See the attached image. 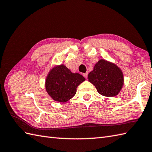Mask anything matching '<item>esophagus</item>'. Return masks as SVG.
Segmentation results:
<instances>
[{"label":"esophagus","mask_w":152,"mask_h":152,"mask_svg":"<svg viewBox=\"0 0 152 152\" xmlns=\"http://www.w3.org/2000/svg\"><path fill=\"white\" fill-rule=\"evenodd\" d=\"M83 76H84V77H85L86 79H87V77H88V73H83Z\"/></svg>","instance_id":"esophagus-1"}]
</instances>
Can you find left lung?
Returning a JSON list of instances; mask_svg holds the SVG:
<instances>
[{
    "mask_svg": "<svg viewBox=\"0 0 152 152\" xmlns=\"http://www.w3.org/2000/svg\"><path fill=\"white\" fill-rule=\"evenodd\" d=\"M88 79L96 86L98 93L104 96L118 95L124 85L122 70L114 64L103 59L96 64Z\"/></svg>",
    "mask_w": 152,
    "mask_h": 152,
    "instance_id": "left-lung-1",
    "label": "left lung"
}]
</instances>
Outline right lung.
I'll use <instances>...</instances> for the list:
<instances>
[{
	"instance_id": "1",
	"label": "right lung",
	"mask_w": 152,
	"mask_h": 152,
	"mask_svg": "<svg viewBox=\"0 0 152 152\" xmlns=\"http://www.w3.org/2000/svg\"><path fill=\"white\" fill-rule=\"evenodd\" d=\"M85 80L83 75L72 73L64 65L54 67L45 80V88L49 95L58 102H66L75 95L77 88Z\"/></svg>"
}]
</instances>
